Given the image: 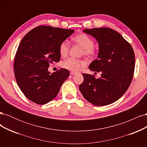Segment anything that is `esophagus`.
I'll use <instances>...</instances> for the list:
<instances>
[{
  "label": "esophagus",
  "mask_w": 147,
  "mask_h": 147,
  "mask_svg": "<svg viewBox=\"0 0 147 147\" xmlns=\"http://www.w3.org/2000/svg\"><path fill=\"white\" fill-rule=\"evenodd\" d=\"M70 74L71 75H75L77 74V73L75 72H73V71H72V72H70Z\"/></svg>",
  "instance_id": "34e87169"
}]
</instances>
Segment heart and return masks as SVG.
<instances>
[{
    "label": "heart",
    "instance_id": "b5f03b06",
    "mask_svg": "<svg viewBox=\"0 0 147 147\" xmlns=\"http://www.w3.org/2000/svg\"><path fill=\"white\" fill-rule=\"evenodd\" d=\"M73 41L83 48L82 53L88 56L94 55L96 48L94 47V42L93 39L86 34L77 35L73 38ZM70 48V43L68 40H64L59 45V54L62 57H65L68 55ZM86 65V62L83 60L69 57L62 63V67L69 70L77 72L82 67Z\"/></svg>",
    "mask_w": 147,
    "mask_h": 147
}]
</instances>
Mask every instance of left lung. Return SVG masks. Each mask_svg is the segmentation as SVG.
<instances>
[{
    "label": "left lung",
    "mask_w": 147,
    "mask_h": 147,
    "mask_svg": "<svg viewBox=\"0 0 147 147\" xmlns=\"http://www.w3.org/2000/svg\"><path fill=\"white\" fill-rule=\"evenodd\" d=\"M99 43L97 58L89 65L94 72H101V77L83 74V82L80 91L88 102L97 106L112 104L125 92L134 75V50L122 35L110 28L84 29Z\"/></svg>",
    "instance_id": "1"
}]
</instances>
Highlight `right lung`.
Listing matches in <instances>:
<instances>
[{
  "label": "right lung",
  "instance_id": "right-lung-1",
  "mask_svg": "<svg viewBox=\"0 0 147 147\" xmlns=\"http://www.w3.org/2000/svg\"><path fill=\"white\" fill-rule=\"evenodd\" d=\"M74 32L72 29L40 26L21 40L13 65L15 76L21 91L34 103L43 105L55 99L69 77L67 69L50 74L48 69L60 61V44Z\"/></svg>",
  "mask_w": 147,
  "mask_h": 147
}]
</instances>
